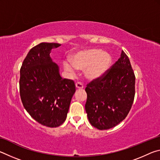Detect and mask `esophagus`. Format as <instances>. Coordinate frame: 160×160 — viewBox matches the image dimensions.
<instances>
[{"instance_id":"34e87169","label":"esophagus","mask_w":160,"mask_h":160,"mask_svg":"<svg viewBox=\"0 0 160 160\" xmlns=\"http://www.w3.org/2000/svg\"><path fill=\"white\" fill-rule=\"evenodd\" d=\"M75 87H76L77 89H82L83 85L80 82H78L76 84H75Z\"/></svg>"}]
</instances>
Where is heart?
<instances>
[{"label": "heart", "instance_id": "1", "mask_svg": "<svg viewBox=\"0 0 160 160\" xmlns=\"http://www.w3.org/2000/svg\"><path fill=\"white\" fill-rule=\"evenodd\" d=\"M112 63V56L97 48L79 51L71 58V63L66 61L63 67L70 73H76L77 69L84 70L88 79L94 80L102 78L109 70Z\"/></svg>", "mask_w": 160, "mask_h": 160}]
</instances>
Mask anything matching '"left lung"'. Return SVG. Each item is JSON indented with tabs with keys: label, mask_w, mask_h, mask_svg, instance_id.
<instances>
[{
	"label": "left lung",
	"mask_w": 160,
	"mask_h": 160,
	"mask_svg": "<svg viewBox=\"0 0 160 160\" xmlns=\"http://www.w3.org/2000/svg\"><path fill=\"white\" fill-rule=\"evenodd\" d=\"M135 77L124 51L108 72L87 85L85 111L91 125L107 130L120 123L131 109Z\"/></svg>",
	"instance_id": "1"
}]
</instances>
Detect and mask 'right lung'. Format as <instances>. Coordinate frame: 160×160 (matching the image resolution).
<instances>
[{
	"label": "right lung",
	"mask_w": 160,
	"mask_h": 160,
	"mask_svg": "<svg viewBox=\"0 0 160 160\" xmlns=\"http://www.w3.org/2000/svg\"><path fill=\"white\" fill-rule=\"evenodd\" d=\"M57 43L42 42L27 55L20 68V93L27 112L42 125L56 128L66 120L75 92L73 80L62 78L50 57Z\"/></svg>",
	"instance_id": "1"
}]
</instances>
